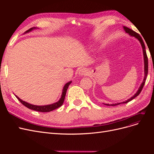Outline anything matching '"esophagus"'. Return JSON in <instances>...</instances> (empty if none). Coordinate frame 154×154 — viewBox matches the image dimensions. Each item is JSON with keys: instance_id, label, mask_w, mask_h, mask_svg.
<instances>
[{"instance_id": "obj_1", "label": "esophagus", "mask_w": 154, "mask_h": 154, "mask_svg": "<svg viewBox=\"0 0 154 154\" xmlns=\"http://www.w3.org/2000/svg\"><path fill=\"white\" fill-rule=\"evenodd\" d=\"M87 73H88L86 69H82L78 72V74H80V76H85V75H87Z\"/></svg>"}]
</instances>
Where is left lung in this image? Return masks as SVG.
<instances>
[{"mask_svg": "<svg viewBox=\"0 0 154 154\" xmlns=\"http://www.w3.org/2000/svg\"><path fill=\"white\" fill-rule=\"evenodd\" d=\"M123 29L125 30V31L127 32V33H128L130 36H134L135 38H136V39H137L139 42H140L141 45V47H142V49H143V58H144V79H143V81L142 82V83L141 84L140 87H139V88H138L137 91L136 92V94H135L134 96H132L130 98L128 99L127 100H126L125 101H123V102H122V103H112V104H109V103H103L104 105H107V106H116L118 105H119V104H122V103H127L128 102L130 101L131 100H132L133 99H134L135 97H137L139 94H140L141 91H142L143 88V86L144 85V83H145L146 82V76H147V74H148V57H147V55H146V50H145V45H144V42L142 39V38L141 37V36L139 35L138 33H137L136 32L134 31L133 30H132L131 29H129L128 27H125V26H123Z\"/></svg>", "mask_w": 154, "mask_h": 154, "instance_id": "obj_1", "label": "left lung"}]
</instances>
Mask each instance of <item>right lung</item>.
<instances>
[{"label":"right lung","instance_id":"1","mask_svg":"<svg viewBox=\"0 0 154 154\" xmlns=\"http://www.w3.org/2000/svg\"><path fill=\"white\" fill-rule=\"evenodd\" d=\"M36 29V27H32V28L28 29L27 31H26L25 32V33H27V32H29L31 31H32L33 29ZM72 82V81H70L69 82H67V83H66V85H64L63 88V90H62V96H61V97H60V100L57 101L56 102V103H54L53 104H50V105H42V106H40V105H32V104H30L29 103H27V102H26L22 100L21 99H20L19 97H18L17 96L15 95V96L17 97V98L20 101V103L24 105V106H26L27 108H28L29 109H31V110H35V111H38V112H51L54 109H58V107L61 106L62 105V104L63 103V101H64V100H65V97H66V92H67V88L69 87V85L71 84Z\"/></svg>","mask_w":154,"mask_h":154}]
</instances>
